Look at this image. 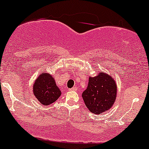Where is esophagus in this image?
<instances>
[{"instance_id":"34e87169","label":"esophagus","mask_w":149,"mask_h":149,"mask_svg":"<svg viewBox=\"0 0 149 149\" xmlns=\"http://www.w3.org/2000/svg\"><path fill=\"white\" fill-rule=\"evenodd\" d=\"M77 86H74V87H72V88H70L69 91H77Z\"/></svg>"}]
</instances>
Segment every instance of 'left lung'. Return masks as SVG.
<instances>
[{"label":"left lung","instance_id":"obj_1","mask_svg":"<svg viewBox=\"0 0 149 149\" xmlns=\"http://www.w3.org/2000/svg\"><path fill=\"white\" fill-rule=\"evenodd\" d=\"M86 108L94 114H101L111 108L117 96V85L111 75L98 73L90 77L88 86L82 93Z\"/></svg>","mask_w":149,"mask_h":149}]
</instances>
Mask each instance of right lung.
I'll list each match as a JSON object with an SVG mask.
<instances>
[{
	"instance_id": "obj_1",
	"label": "right lung",
	"mask_w": 149,
	"mask_h": 149,
	"mask_svg": "<svg viewBox=\"0 0 149 149\" xmlns=\"http://www.w3.org/2000/svg\"><path fill=\"white\" fill-rule=\"evenodd\" d=\"M33 93L41 104L48 106L61 96V91L57 86L52 75L41 73L33 84Z\"/></svg>"
}]
</instances>
